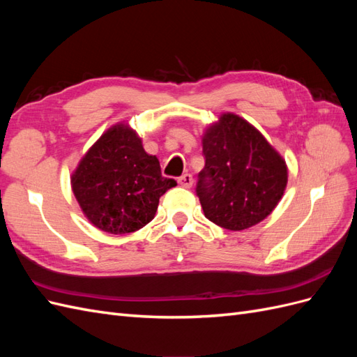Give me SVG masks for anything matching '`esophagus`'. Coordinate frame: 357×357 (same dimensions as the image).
<instances>
[{"label":"esophagus","instance_id":"esophagus-1","mask_svg":"<svg viewBox=\"0 0 357 357\" xmlns=\"http://www.w3.org/2000/svg\"><path fill=\"white\" fill-rule=\"evenodd\" d=\"M178 185H181L183 188H192L193 185V178L190 174H183L181 177H178Z\"/></svg>","mask_w":357,"mask_h":357}]
</instances>
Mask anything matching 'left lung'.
I'll list each match as a JSON object with an SVG mask.
<instances>
[{"instance_id": "8db88e82", "label": "left lung", "mask_w": 357, "mask_h": 357, "mask_svg": "<svg viewBox=\"0 0 357 357\" xmlns=\"http://www.w3.org/2000/svg\"><path fill=\"white\" fill-rule=\"evenodd\" d=\"M202 153L197 195L208 220L243 231L277 207L287 185L286 160L243 117L223 113L202 135Z\"/></svg>"}]
</instances>
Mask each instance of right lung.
<instances>
[{
  "instance_id": "add662e5",
  "label": "right lung",
  "mask_w": 357,
  "mask_h": 357,
  "mask_svg": "<svg viewBox=\"0 0 357 357\" xmlns=\"http://www.w3.org/2000/svg\"><path fill=\"white\" fill-rule=\"evenodd\" d=\"M177 186L160 174L156 156L125 123L112 126L79 162L71 188L83 214L96 228L122 235L155 218L159 198Z\"/></svg>"
}]
</instances>
